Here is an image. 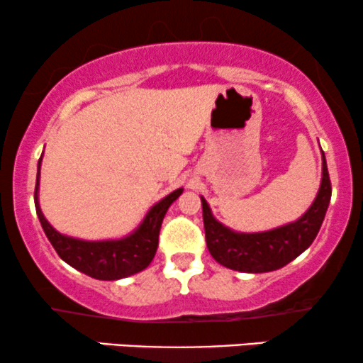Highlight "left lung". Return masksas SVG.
<instances>
[{"mask_svg":"<svg viewBox=\"0 0 363 363\" xmlns=\"http://www.w3.org/2000/svg\"><path fill=\"white\" fill-rule=\"evenodd\" d=\"M331 199V181L323 153V181L314 203L297 222L261 234H237L216 222L206 199L201 198L208 251L225 268L244 273L280 269L314 242Z\"/></svg>","mask_w":363,"mask_h":363,"instance_id":"obj_1","label":"left lung"}]
</instances>
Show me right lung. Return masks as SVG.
<instances>
[{
	"instance_id": "1",
	"label": "right lung",
	"mask_w": 363,
	"mask_h": 363,
	"mask_svg": "<svg viewBox=\"0 0 363 363\" xmlns=\"http://www.w3.org/2000/svg\"><path fill=\"white\" fill-rule=\"evenodd\" d=\"M37 169H40V160ZM37 191H39V170H37L34 193L35 211L49 242L52 244V247L56 249L57 256L62 261L68 262L78 272L95 278V280H119V278L131 277V274L147 268L157 252L162 220L167 213L169 206L182 194V189H176L174 193L165 196L162 201H158L145 216L143 223L131 235L119 240L89 242V240L61 235L60 232L54 230L40 211L39 201H37Z\"/></svg>"
}]
</instances>
